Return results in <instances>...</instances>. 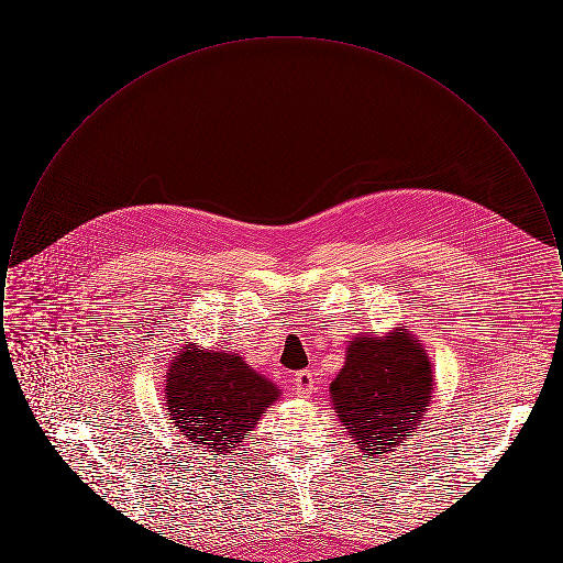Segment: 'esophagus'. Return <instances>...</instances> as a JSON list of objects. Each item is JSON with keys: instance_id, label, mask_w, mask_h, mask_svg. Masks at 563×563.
Instances as JSON below:
<instances>
[{"instance_id": "esophagus-1", "label": "esophagus", "mask_w": 563, "mask_h": 563, "mask_svg": "<svg viewBox=\"0 0 563 563\" xmlns=\"http://www.w3.org/2000/svg\"><path fill=\"white\" fill-rule=\"evenodd\" d=\"M295 395L301 399H310L314 388H317V377L310 369H303L299 374H295Z\"/></svg>"}]
</instances>
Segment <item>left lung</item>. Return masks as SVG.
Listing matches in <instances>:
<instances>
[{"label": "left lung", "mask_w": 563, "mask_h": 563, "mask_svg": "<svg viewBox=\"0 0 563 563\" xmlns=\"http://www.w3.org/2000/svg\"><path fill=\"white\" fill-rule=\"evenodd\" d=\"M432 365L407 329L356 335L331 382L333 409L363 457L388 454L420 427L432 395Z\"/></svg>", "instance_id": "left-lung-1"}]
</instances>
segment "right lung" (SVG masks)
I'll return each mask as SVG.
<instances>
[{
  "label": "right lung",
  "mask_w": 563,
  "mask_h": 563,
  "mask_svg": "<svg viewBox=\"0 0 563 563\" xmlns=\"http://www.w3.org/2000/svg\"><path fill=\"white\" fill-rule=\"evenodd\" d=\"M164 397L177 432L194 448L213 452L214 460L234 454L280 390L234 352L186 342L173 356Z\"/></svg>",
  "instance_id": "obj_1"
}]
</instances>
